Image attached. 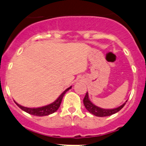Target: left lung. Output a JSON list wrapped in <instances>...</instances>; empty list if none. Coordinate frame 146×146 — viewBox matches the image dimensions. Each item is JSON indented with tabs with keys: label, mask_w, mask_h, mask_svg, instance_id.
<instances>
[{
	"label": "left lung",
	"mask_w": 146,
	"mask_h": 146,
	"mask_svg": "<svg viewBox=\"0 0 146 146\" xmlns=\"http://www.w3.org/2000/svg\"><path fill=\"white\" fill-rule=\"evenodd\" d=\"M125 103H124L122 106H119V107L116 108L104 109V108H101L98 107V106H95L93 103H92L91 101L89 100L88 94V93H86V96H85L84 97V99H83V104H84L85 107H86V108L87 109L88 111H89L90 113L93 114V115H96V116H98V117L109 116V115H113V114L116 113L117 112L121 111V109L123 108V106H125Z\"/></svg>",
	"instance_id": "8db88e82"
}]
</instances>
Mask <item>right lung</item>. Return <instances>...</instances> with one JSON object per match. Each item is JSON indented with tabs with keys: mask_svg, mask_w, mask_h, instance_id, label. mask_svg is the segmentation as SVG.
<instances>
[{
	"mask_svg": "<svg viewBox=\"0 0 146 146\" xmlns=\"http://www.w3.org/2000/svg\"><path fill=\"white\" fill-rule=\"evenodd\" d=\"M71 88V86L69 87L68 88L66 89L61 95L58 97V98L54 101L53 103H52L51 104L47 105L46 106H43V107L40 108H26L23 107V106H21V105L18 104L17 103H15V104L18 106L21 109H22L23 111H24L25 112L31 114V115H36V116H45V115H48L50 114L53 113L54 112H56L58 109L59 108L60 106V103H61L62 99H63V96H64L65 93L69 90V89Z\"/></svg>",
	"mask_w": 146,
	"mask_h": 146,
	"instance_id": "1",
	"label": "right lung"
}]
</instances>
